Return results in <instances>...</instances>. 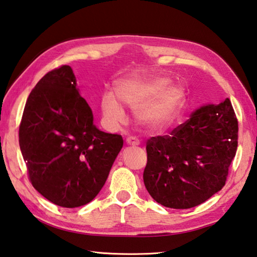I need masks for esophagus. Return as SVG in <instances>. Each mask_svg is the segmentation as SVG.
I'll return each mask as SVG.
<instances>
[{
	"instance_id": "obj_1",
	"label": "esophagus",
	"mask_w": 257,
	"mask_h": 257,
	"mask_svg": "<svg viewBox=\"0 0 257 257\" xmlns=\"http://www.w3.org/2000/svg\"><path fill=\"white\" fill-rule=\"evenodd\" d=\"M126 144L132 145V147H137V145L140 144V141L138 139H135L133 137H130V138L126 139Z\"/></svg>"
}]
</instances>
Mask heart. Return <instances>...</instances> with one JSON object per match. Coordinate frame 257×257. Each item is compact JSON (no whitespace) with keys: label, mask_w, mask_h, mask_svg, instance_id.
Returning <instances> with one entry per match:
<instances>
[{"label":"heart","mask_w":257,"mask_h":257,"mask_svg":"<svg viewBox=\"0 0 257 257\" xmlns=\"http://www.w3.org/2000/svg\"><path fill=\"white\" fill-rule=\"evenodd\" d=\"M167 77L131 78L120 80L116 94L124 105L135 112L137 123L148 132H160L170 125L185 103L186 91L181 86H170ZM101 112L107 126L125 122V112L112 93L101 97Z\"/></svg>","instance_id":"b5f03b06"}]
</instances>
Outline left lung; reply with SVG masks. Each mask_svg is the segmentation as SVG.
<instances>
[{
	"instance_id": "8db88e82",
	"label": "left lung",
	"mask_w": 257,
	"mask_h": 257,
	"mask_svg": "<svg viewBox=\"0 0 257 257\" xmlns=\"http://www.w3.org/2000/svg\"><path fill=\"white\" fill-rule=\"evenodd\" d=\"M238 120L229 98L196 109L170 135L147 142V190L164 207L188 209L221 190L235 158Z\"/></svg>"
}]
</instances>
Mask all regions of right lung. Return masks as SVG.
Here are the masks:
<instances>
[{"label":"right lung","mask_w":257,"mask_h":257,"mask_svg":"<svg viewBox=\"0 0 257 257\" xmlns=\"http://www.w3.org/2000/svg\"><path fill=\"white\" fill-rule=\"evenodd\" d=\"M93 119L70 66L46 74L27 99L19 143L29 180L57 206L93 200L123 147L120 135L98 130Z\"/></svg>","instance_id":"right-lung-1"}]
</instances>
